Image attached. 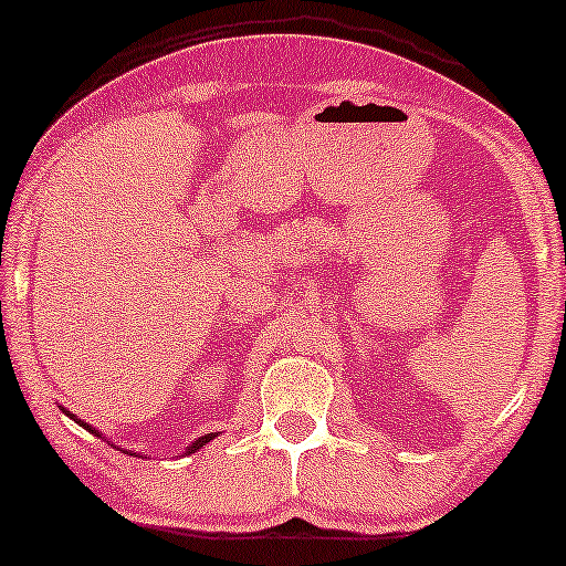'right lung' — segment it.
I'll use <instances>...</instances> for the list:
<instances>
[{"label":"right lung","instance_id":"right-lung-1","mask_svg":"<svg viewBox=\"0 0 566 566\" xmlns=\"http://www.w3.org/2000/svg\"><path fill=\"white\" fill-rule=\"evenodd\" d=\"M64 412H66V409H64ZM69 415V412H66ZM69 417H72V420L74 422H80V428H84V430H90L92 432V436H99V432L95 430V428H92V424H87V422H84V420H76V417L74 415H69ZM216 436H219V432H208V436H200L198 440H196V443H192V446H188V451H185V453H196L198 451V448H203L206 443H211V440L216 438ZM128 453V451H126ZM130 455H134V453H130Z\"/></svg>","mask_w":566,"mask_h":566}]
</instances>
